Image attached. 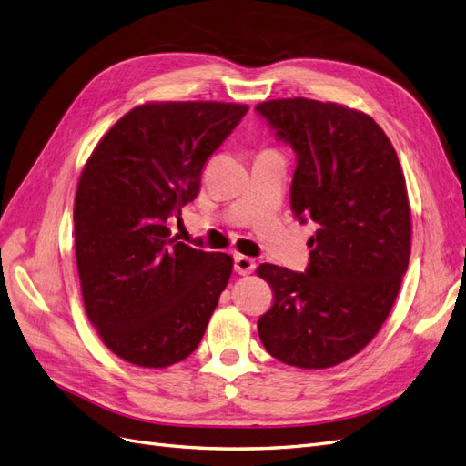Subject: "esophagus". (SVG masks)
Returning <instances> with one entry per match:
<instances>
[{
	"label": "esophagus",
	"instance_id": "obj_1",
	"mask_svg": "<svg viewBox=\"0 0 466 466\" xmlns=\"http://www.w3.org/2000/svg\"><path fill=\"white\" fill-rule=\"evenodd\" d=\"M255 268H257L255 258L245 257V255H235V270L241 276L252 274V272H255Z\"/></svg>",
	"mask_w": 466,
	"mask_h": 466
}]
</instances>
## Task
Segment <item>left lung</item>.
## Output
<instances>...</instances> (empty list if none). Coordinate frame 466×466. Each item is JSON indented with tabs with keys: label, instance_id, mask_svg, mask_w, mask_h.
<instances>
[{
	"label": "left lung",
	"instance_id": "obj_1",
	"mask_svg": "<svg viewBox=\"0 0 466 466\" xmlns=\"http://www.w3.org/2000/svg\"><path fill=\"white\" fill-rule=\"evenodd\" d=\"M298 159L291 209L317 223L305 272L260 264L274 289L258 336L276 360L324 370L383 327L410 260V204L390 139L365 112L311 98L257 105Z\"/></svg>",
	"mask_w": 466,
	"mask_h": 466
}]
</instances>
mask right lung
Segmentation results:
<instances>
[{
    "mask_svg": "<svg viewBox=\"0 0 466 466\" xmlns=\"http://www.w3.org/2000/svg\"><path fill=\"white\" fill-rule=\"evenodd\" d=\"M247 105L187 101L132 108L83 167L74 223L86 313L105 346L139 368L198 348L233 258L178 243L167 219L200 192L208 157Z\"/></svg>",
    "mask_w": 466,
    "mask_h": 466,
    "instance_id": "obj_1",
    "label": "right lung"
}]
</instances>
